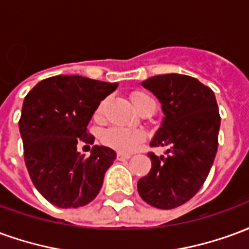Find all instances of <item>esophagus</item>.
<instances>
[{"label":"esophagus","instance_id":"esophagus-1","mask_svg":"<svg viewBox=\"0 0 249 249\" xmlns=\"http://www.w3.org/2000/svg\"><path fill=\"white\" fill-rule=\"evenodd\" d=\"M128 159H130L129 153H123V152L117 153V160H128Z\"/></svg>","mask_w":249,"mask_h":249}]
</instances>
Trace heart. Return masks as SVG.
Listing matches in <instances>:
<instances>
[{
  "instance_id": "obj_1",
  "label": "heart",
  "mask_w": 249,
  "mask_h": 249,
  "mask_svg": "<svg viewBox=\"0 0 249 249\" xmlns=\"http://www.w3.org/2000/svg\"><path fill=\"white\" fill-rule=\"evenodd\" d=\"M130 103L135 107L136 110H140L145 105L155 104V100L144 92H133L130 94ZM103 113V105H100L96 110V117H101ZM144 140V133L140 130L128 129L121 126H112L108 130H105L101 136V141L109 148H113L116 151L128 153L135 149L136 146Z\"/></svg>"
}]
</instances>
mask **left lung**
<instances>
[{
  "label": "left lung",
  "instance_id": "8db88e82",
  "mask_svg": "<svg viewBox=\"0 0 249 249\" xmlns=\"http://www.w3.org/2000/svg\"><path fill=\"white\" fill-rule=\"evenodd\" d=\"M161 103L165 117L151 146H167V156L152 160L137 189L152 207L172 209L191 200L203 187L219 145L220 114L212 89L185 74H159L141 82Z\"/></svg>",
  "mask_w": 249,
  "mask_h": 249
}]
</instances>
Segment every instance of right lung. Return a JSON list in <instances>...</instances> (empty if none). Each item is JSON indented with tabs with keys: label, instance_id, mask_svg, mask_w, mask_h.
Returning a JSON list of instances; mask_svg holds the SVG:
<instances>
[{
	"label": "right lung",
	"instance_id": "obj_1",
	"mask_svg": "<svg viewBox=\"0 0 249 249\" xmlns=\"http://www.w3.org/2000/svg\"><path fill=\"white\" fill-rule=\"evenodd\" d=\"M117 87V82L82 76H54L26 94L18 121L25 164L37 191L53 205H87L103 187L116 152L94 145L85 157L77 145L94 142L88 124L100 103Z\"/></svg>",
	"mask_w": 249,
	"mask_h": 249
}]
</instances>
